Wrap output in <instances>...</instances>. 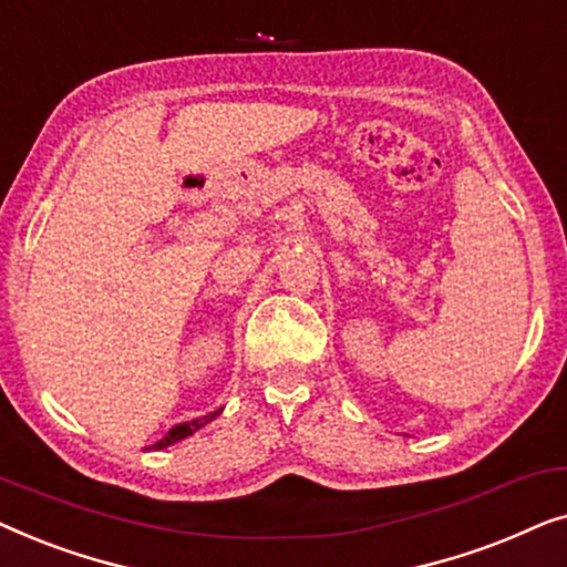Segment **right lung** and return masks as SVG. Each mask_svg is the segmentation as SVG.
Segmentation results:
<instances>
[{"instance_id": "obj_1", "label": "right lung", "mask_w": 567, "mask_h": 567, "mask_svg": "<svg viewBox=\"0 0 567 567\" xmlns=\"http://www.w3.org/2000/svg\"><path fill=\"white\" fill-rule=\"evenodd\" d=\"M216 415H219V410H216V413H212V415L198 417V421H190V423H181V425H175V429H169V431H167V436H165V439H162V441H157V444H154V449H165V446H169V444H175V441H181V439H185V436H190V433H196L198 429H204V425H206L208 421H214Z\"/></svg>"}]
</instances>
